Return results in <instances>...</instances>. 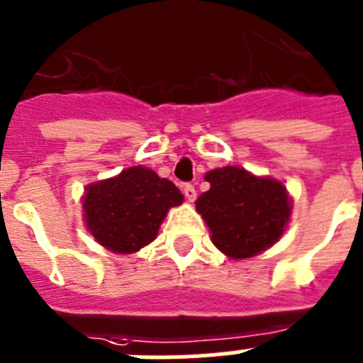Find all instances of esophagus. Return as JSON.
<instances>
[{
	"label": "esophagus",
	"instance_id": "34e87169",
	"mask_svg": "<svg viewBox=\"0 0 363 363\" xmlns=\"http://www.w3.org/2000/svg\"><path fill=\"white\" fill-rule=\"evenodd\" d=\"M184 194H185V198H187V201H194L196 200V189L192 187V185H184Z\"/></svg>",
	"mask_w": 363,
	"mask_h": 363
}]
</instances>
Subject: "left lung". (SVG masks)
I'll return each instance as SVG.
<instances>
[{
  "instance_id": "left-lung-1",
  "label": "left lung",
  "mask_w": 363,
  "mask_h": 363,
  "mask_svg": "<svg viewBox=\"0 0 363 363\" xmlns=\"http://www.w3.org/2000/svg\"><path fill=\"white\" fill-rule=\"evenodd\" d=\"M205 182L211 189L196 200V211L211 242L230 259L255 258L284 236L293 198L280 179L227 165L207 172Z\"/></svg>"
}]
</instances>
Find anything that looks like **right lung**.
<instances>
[{
    "label": "right lung",
    "mask_w": 363,
    "mask_h": 363,
    "mask_svg": "<svg viewBox=\"0 0 363 363\" xmlns=\"http://www.w3.org/2000/svg\"><path fill=\"white\" fill-rule=\"evenodd\" d=\"M182 203L184 194L171 179L143 165L89 184L82 196L86 230L116 255H133L149 245L169 209Z\"/></svg>",
    "instance_id": "add662e5"
}]
</instances>
